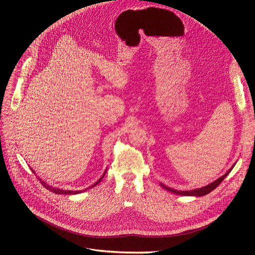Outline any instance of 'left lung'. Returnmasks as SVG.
<instances>
[{
  "mask_svg": "<svg viewBox=\"0 0 255 255\" xmlns=\"http://www.w3.org/2000/svg\"><path fill=\"white\" fill-rule=\"evenodd\" d=\"M235 165V164H234ZM234 165L232 168L229 169V171H227L225 175H223L222 177H220L219 179H217L216 181H214L213 183L205 186V187H202V188H197V189H193V190H189V191H181V190H176V189H172V188H169V187H166L165 185L163 184H160L161 185L164 189H166L167 191L169 192H172V193H176L178 195H187V196H203V195H206L208 193H210L211 191H213L215 188H217V186H219V184L226 178V176L229 175V173L231 172V170L234 168Z\"/></svg>",
  "mask_w": 255,
  "mask_h": 255,
  "instance_id": "left-lung-1",
  "label": "left lung"
}]
</instances>
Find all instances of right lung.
<instances>
[{
    "instance_id": "right-lung-1",
    "label": "right lung",
    "mask_w": 255,
    "mask_h": 255,
    "mask_svg": "<svg viewBox=\"0 0 255 255\" xmlns=\"http://www.w3.org/2000/svg\"><path fill=\"white\" fill-rule=\"evenodd\" d=\"M32 171L35 173V171L32 169ZM105 172H106V170L104 171V173H103V176L95 183V184H93L90 188H92V187H94V186H96L98 183H100V181L103 179V177H104V175H105ZM40 180V182H41V184L43 185V187H45V188L47 189V190H49V191H51V192H53V193H56V194H78V193H80V192H83V191H85V190H75V191H71V190H63V189H60V188H56V187H52V186H50V185H48V184H46L44 181H41V179H39ZM87 190V189H86Z\"/></svg>"
}]
</instances>
